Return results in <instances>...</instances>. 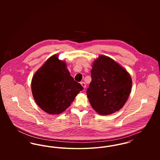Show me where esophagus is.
Returning a JSON list of instances; mask_svg holds the SVG:
<instances>
[{
	"mask_svg": "<svg viewBox=\"0 0 160 160\" xmlns=\"http://www.w3.org/2000/svg\"><path fill=\"white\" fill-rule=\"evenodd\" d=\"M81 84L82 85V86L85 89L86 87V83L84 82H81Z\"/></svg>",
	"mask_w": 160,
	"mask_h": 160,
	"instance_id": "obj_1",
	"label": "esophagus"
}]
</instances>
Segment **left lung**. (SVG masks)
I'll list each match as a JSON object with an SVG mask.
<instances>
[{
  "label": "left lung",
  "instance_id": "8db88e82",
  "mask_svg": "<svg viewBox=\"0 0 160 160\" xmlns=\"http://www.w3.org/2000/svg\"><path fill=\"white\" fill-rule=\"evenodd\" d=\"M91 73L92 81L86 93L95 112L107 115L122 108L131 92L129 72L111 58L100 55L94 61Z\"/></svg>",
  "mask_w": 160,
  "mask_h": 160
}]
</instances>
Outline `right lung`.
<instances>
[{"instance_id": "add662e5", "label": "right lung", "mask_w": 160, "mask_h": 160, "mask_svg": "<svg viewBox=\"0 0 160 160\" xmlns=\"http://www.w3.org/2000/svg\"><path fill=\"white\" fill-rule=\"evenodd\" d=\"M83 89L70 76L66 63L60 60L57 55L46 61L34 74L31 81L35 102L49 114L63 112Z\"/></svg>"}]
</instances>
